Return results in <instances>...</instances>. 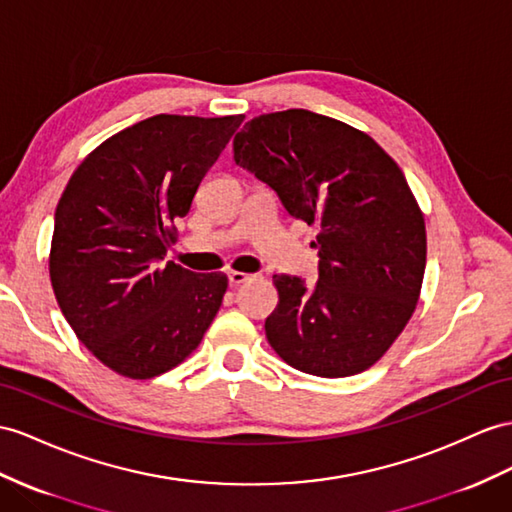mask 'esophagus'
I'll use <instances>...</instances> for the list:
<instances>
[{"instance_id":"esophagus-1","label":"esophagus","mask_w":512,"mask_h":512,"mask_svg":"<svg viewBox=\"0 0 512 512\" xmlns=\"http://www.w3.org/2000/svg\"><path fill=\"white\" fill-rule=\"evenodd\" d=\"M227 277H229V283H231V285H240V283H244V281L251 279V274L240 272V270H229V272H227Z\"/></svg>"}]
</instances>
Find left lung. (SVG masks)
Instances as JSON below:
<instances>
[{"label":"left lung","mask_w":512,"mask_h":512,"mask_svg":"<svg viewBox=\"0 0 512 512\" xmlns=\"http://www.w3.org/2000/svg\"><path fill=\"white\" fill-rule=\"evenodd\" d=\"M233 160L318 227V283L272 277L274 352L322 378L372 368L411 320L426 268L424 214L400 166L368 134L309 110L255 116Z\"/></svg>","instance_id":"left-lung-1"}]
</instances>
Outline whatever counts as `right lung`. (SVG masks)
Wrapping results in <instances>:
<instances>
[{
	"label": "right lung",
	"instance_id": "add662e5",
	"mask_svg": "<svg viewBox=\"0 0 512 512\" xmlns=\"http://www.w3.org/2000/svg\"><path fill=\"white\" fill-rule=\"evenodd\" d=\"M242 121L151 116L101 142L60 196L51 287L77 339L116 374L144 381L173 370L216 318L227 274H196L164 255Z\"/></svg>",
	"mask_w": 512,
	"mask_h": 512
}]
</instances>
